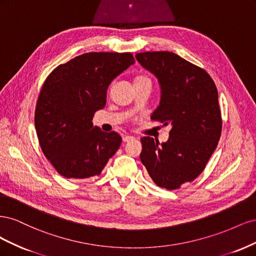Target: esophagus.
Masks as SVG:
<instances>
[{"mask_svg": "<svg viewBox=\"0 0 256 256\" xmlns=\"http://www.w3.org/2000/svg\"><path fill=\"white\" fill-rule=\"evenodd\" d=\"M134 136H122V141L124 142H129V141H132L134 140Z\"/></svg>", "mask_w": 256, "mask_h": 256, "instance_id": "esophagus-1", "label": "esophagus"}]
</instances>
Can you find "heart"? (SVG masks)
Returning a JSON list of instances; mask_svg holds the SVG:
<instances>
[{"instance_id":"heart-1","label":"heart","mask_w":256,"mask_h":256,"mask_svg":"<svg viewBox=\"0 0 256 256\" xmlns=\"http://www.w3.org/2000/svg\"><path fill=\"white\" fill-rule=\"evenodd\" d=\"M140 80H150V79L146 78V76H141V78H138L136 81H140Z\"/></svg>"}]
</instances>
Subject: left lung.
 Wrapping results in <instances>:
<instances>
[{
	"label": "left lung",
	"mask_w": 256,
	"mask_h": 256,
	"mask_svg": "<svg viewBox=\"0 0 256 256\" xmlns=\"http://www.w3.org/2000/svg\"><path fill=\"white\" fill-rule=\"evenodd\" d=\"M136 58L160 84V104L150 120L172 127L166 143L143 136L140 158L154 184L175 190L204 171L218 145V90L203 68L173 52H143Z\"/></svg>",
	"instance_id": "8db88e82"
}]
</instances>
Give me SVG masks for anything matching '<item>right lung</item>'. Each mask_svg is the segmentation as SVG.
<instances>
[{
  "label": "right lung",
  "instance_id": "obj_1",
  "mask_svg": "<svg viewBox=\"0 0 256 256\" xmlns=\"http://www.w3.org/2000/svg\"><path fill=\"white\" fill-rule=\"evenodd\" d=\"M134 63L131 53L90 52L58 66L44 82L35 110L42 150L66 178L102 173L118 152L122 136L92 126L96 111L106 102V90Z\"/></svg>",
  "mask_w": 256,
  "mask_h": 256
}]
</instances>
